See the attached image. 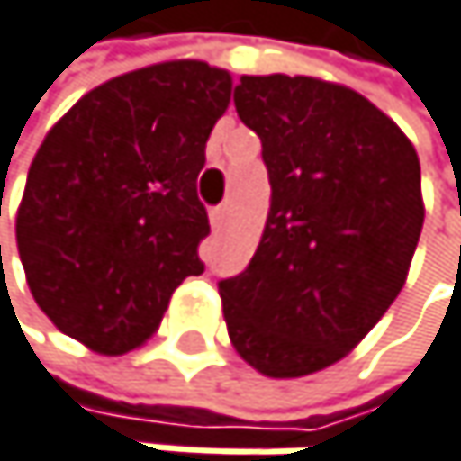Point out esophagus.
Listing matches in <instances>:
<instances>
[{
	"instance_id": "34e87169",
	"label": "esophagus",
	"mask_w": 461,
	"mask_h": 461,
	"mask_svg": "<svg viewBox=\"0 0 461 461\" xmlns=\"http://www.w3.org/2000/svg\"><path fill=\"white\" fill-rule=\"evenodd\" d=\"M226 218H229V207H226V204H221V207H212V210H210V223H212L215 232H221V229L226 226Z\"/></svg>"
}]
</instances>
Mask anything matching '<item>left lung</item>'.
Here are the masks:
<instances>
[{"instance_id": "obj_1", "label": "left lung", "mask_w": 461, "mask_h": 461, "mask_svg": "<svg viewBox=\"0 0 461 461\" xmlns=\"http://www.w3.org/2000/svg\"><path fill=\"white\" fill-rule=\"evenodd\" d=\"M235 110L262 143L271 210L246 271L218 282L238 354L274 379L343 359L403 287L423 229L420 163L357 91L243 77Z\"/></svg>"}]
</instances>
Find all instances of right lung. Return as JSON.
<instances>
[{
	"instance_id": "right-lung-1",
	"label": "right lung",
	"mask_w": 461,
	"mask_h": 461,
	"mask_svg": "<svg viewBox=\"0 0 461 461\" xmlns=\"http://www.w3.org/2000/svg\"><path fill=\"white\" fill-rule=\"evenodd\" d=\"M232 77L174 60L115 77L49 130L15 240L38 307L99 354H127L199 276L210 218L196 179Z\"/></svg>"
}]
</instances>
